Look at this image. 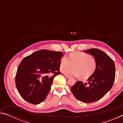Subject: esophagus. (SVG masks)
I'll return each instance as SVG.
<instances>
[{"instance_id":"34e87169","label":"esophagus","mask_w":123,"mask_h":123,"mask_svg":"<svg viewBox=\"0 0 123 123\" xmlns=\"http://www.w3.org/2000/svg\"><path fill=\"white\" fill-rule=\"evenodd\" d=\"M64 76H65L66 78H70V75H67V74H64Z\"/></svg>"}]
</instances>
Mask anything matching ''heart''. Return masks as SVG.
I'll list each match as a JSON object with an SVG mask.
<instances>
[{"instance_id":"obj_1","label":"heart","mask_w":123,"mask_h":123,"mask_svg":"<svg viewBox=\"0 0 123 123\" xmlns=\"http://www.w3.org/2000/svg\"><path fill=\"white\" fill-rule=\"evenodd\" d=\"M74 64V68H70ZM97 64L92 56L84 52L74 51L69 55V58L62 57L60 61V68L66 74L75 76H80L84 80L93 75L97 69Z\"/></svg>"}]
</instances>
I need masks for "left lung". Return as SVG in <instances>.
<instances>
[{
    "label": "left lung",
    "mask_w": 123,
    "mask_h": 123,
    "mask_svg": "<svg viewBox=\"0 0 123 123\" xmlns=\"http://www.w3.org/2000/svg\"><path fill=\"white\" fill-rule=\"evenodd\" d=\"M84 51L94 56L97 69L87 80L88 84L77 81L70 90L79 101L89 103L99 100L111 89L115 79L116 69L113 60L101 50L92 48Z\"/></svg>",
    "instance_id": "left-lung-1"
}]
</instances>
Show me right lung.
Listing matches in <instances>:
<instances>
[{"instance_id": "add662e5", "label": "right lung", "mask_w": 123, "mask_h": 123, "mask_svg": "<svg viewBox=\"0 0 123 123\" xmlns=\"http://www.w3.org/2000/svg\"><path fill=\"white\" fill-rule=\"evenodd\" d=\"M60 51L42 49L24 57L17 70L16 87L25 100L38 104L46 98L54 78L61 73Z\"/></svg>"}]
</instances>
